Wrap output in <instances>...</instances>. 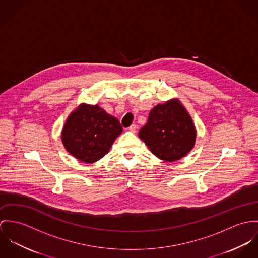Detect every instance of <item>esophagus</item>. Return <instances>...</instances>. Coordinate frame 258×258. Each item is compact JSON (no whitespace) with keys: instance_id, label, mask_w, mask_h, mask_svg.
I'll use <instances>...</instances> for the list:
<instances>
[{"instance_id":"esophagus-1","label":"esophagus","mask_w":258,"mask_h":258,"mask_svg":"<svg viewBox=\"0 0 258 258\" xmlns=\"http://www.w3.org/2000/svg\"><path fill=\"white\" fill-rule=\"evenodd\" d=\"M128 131L131 132V133H136V131H137V125L136 124H132L130 127H128Z\"/></svg>"}]
</instances>
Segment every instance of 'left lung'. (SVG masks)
I'll list each match as a JSON object with an SVG mask.
<instances>
[{
    "mask_svg": "<svg viewBox=\"0 0 258 258\" xmlns=\"http://www.w3.org/2000/svg\"><path fill=\"white\" fill-rule=\"evenodd\" d=\"M139 137L156 157L174 162L193 149L197 131L183 104L178 99H171L150 111Z\"/></svg>",
    "mask_w": 258,
    "mask_h": 258,
    "instance_id": "8db88e82",
    "label": "left lung"
}]
</instances>
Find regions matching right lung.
Segmentation results:
<instances>
[{"label":"right lung","instance_id":"add662e5","mask_svg":"<svg viewBox=\"0 0 258 258\" xmlns=\"http://www.w3.org/2000/svg\"><path fill=\"white\" fill-rule=\"evenodd\" d=\"M121 133L122 127L116 117L98 105L82 103L68 115L61 141L76 159L94 163L109 152Z\"/></svg>","mask_w":258,"mask_h":258}]
</instances>
